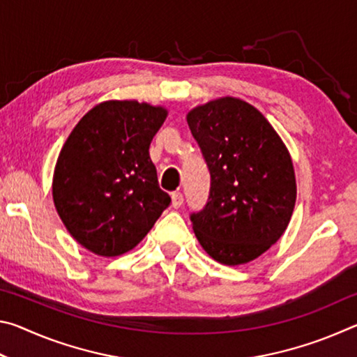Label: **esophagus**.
I'll use <instances>...</instances> for the list:
<instances>
[{
	"label": "esophagus",
	"mask_w": 357,
	"mask_h": 357,
	"mask_svg": "<svg viewBox=\"0 0 357 357\" xmlns=\"http://www.w3.org/2000/svg\"><path fill=\"white\" fill-rule=\"evenodd\" d=\"M183 202H184L183 193H181V192H173L172 193V206L174 209H178V208L183 206Z\"/></svg>",
	"instance_id": "obj_1"
}]
</instances>
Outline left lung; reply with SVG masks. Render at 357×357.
I'll return each mask as SVG.
<instances>
[{
  "label": "left lung",
  "mask_w": 357,
  "mask_h": 357,
  "mask_svg": "<svg viewBox=\"0 0 357 357\" xmlns=\"http://www.w3.org/2000/svg\"><path fill=\"white\" fill-rule=\"evenodd\" d=\"M211 173L206 206L190 215L198 243L227 266L252 261L275 244L296 203L293 160L255 107L220 98L187 113Z\"/></svg>",
  "instance_id": "1"
}]
</instances>
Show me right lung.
Listing matches in <instances>:
<instances>
[{
	"label": "right lung",
	"instance_id": "obj_1",
	"mask_svg": "<svg viewBox=\"0 0 357 357\" xmlns=\"http://www.w3.org/2000/svg\"><path fill=\"white\" fill-rule=\"evenodd\" d=\"M167 114L146 102L107 100L66 140L53 173V203L70 236L96 255L134 249L170 204L149 157Z\"/></svg>",
	"mask_w": 357,
	"mask_h": 357
}]
</instances>
